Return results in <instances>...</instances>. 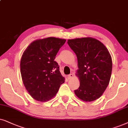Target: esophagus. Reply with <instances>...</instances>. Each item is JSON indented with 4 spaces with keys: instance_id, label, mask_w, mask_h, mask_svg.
Wrapping results in <instances>:
<instances>
[{
    "instance_id": "esophagus-1",
    "label": "esophagus",
    "mask_w": 128,
    "mask_h": 128,
    "mask_svg": "<svg viewBox=\"0 0 128 128\" xmlns=\"http://www.w3.org/2000/svg\"><path fill=\"white\" fill-rule=\"evenodd\" d=\"M73 77V74H69L68 76V79H71V78H72Z\"/></svg>"
}]
</instances>
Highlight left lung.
Masks as SVG:
<instances>
[{"label": "left lung", "mask_w": 128, "mask_h": 128, "mask_svg": "<svg viewBox=\"0 0 128 128\" xmlns=\"http://www.w3.org/2000/svg\"><path fill=\"white\" fill-rule=\"evenodd\" d=\"M67 43L78 61L76 75L80 85L75 94L85 102L95 101L110 83L112 68L110 52L102 42L92 37L69 39Z\"/></svg>", "instance_id": "left-lung-1"}]
</instances>
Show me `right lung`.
Masks as SVG:
<instances>
[{"instance_id":"1","label":"right lung","mask_w":128,"mask_h":128,"mask_svg":"<svg viewBox=\"0 0 128 128\" xmlns=\"http://www.w3.org/2000/svg\"><path fill=\"white\" fill-rule=\"evenodd\" d=\"M66 40L54 37L37 39L29 44L20 60V72L26 89L32 98L46 102L56 96L65 81L54 61Z\"/></svg>"}]
</instances>
